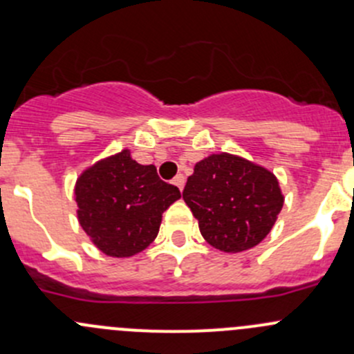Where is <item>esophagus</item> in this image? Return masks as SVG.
I'll list each match as a JSON object with an SVG mask.
<instances>
[{"mask_svg": "<svg viewBox=\"0 0 354 354\" xmlns=\"http://www.w3.org/2000/svg\"><path fill=\"white\" fill-rule=\"evenodd\" d=\"M173 185H176L180 190H183V187H185V176H183V174H176V176L173 178Z\"/></svg>", "mask_w": 354, "mask_h": 354, "instance_id": "34e87169", "label": "esophagus"}]
</instances>
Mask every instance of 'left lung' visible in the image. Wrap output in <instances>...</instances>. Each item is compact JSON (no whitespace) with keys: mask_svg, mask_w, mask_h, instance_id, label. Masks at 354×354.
<instances>
[{"mask_svg":"<svg viewBox=\"0 0 354 354\" xmlns=\"http://www.w3.org/2000/svg\"><path fill=\"white\" fill-rule=\"evenodd\" d=\"M183 200L207 243L226 253L259 245L284 203L279 181L269 169L226 152L195 164Z\"/></svg>","mask_w":354,"mask_h":354,"instance_id":"8db88e82","label":"left lung"}]
</instances>
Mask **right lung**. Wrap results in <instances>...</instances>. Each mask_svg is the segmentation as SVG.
<instances>
[{
    "label": "right lung",
    "instance_id": "obj_1",
    "mask_svg": "<svg viewBox=\"0 0 354 354\" xmlns=\"http://www.w3.org/2000/svg\"><path fill=\"white\" fill-rule=\"evenodd\" d=\"M181 197L174 185L121 151L85 169L75 185L77 216L92 243L109 257H131L159 233L162 212Z\"/></svg>",
    "mask_w": 354,
    "mask_h": 354
}]
</instances>
